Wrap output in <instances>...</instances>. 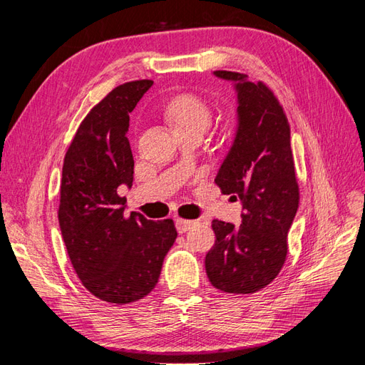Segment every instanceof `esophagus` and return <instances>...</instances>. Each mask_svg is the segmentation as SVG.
I'll list each match as a JSON object with an SVG mask.
<instances>
[{
  "instance_id": "esophagus-1",
  "label": "esophagus",
  "mask_w": 365,
  "mask_h": 365,
  "mask_svg": "<svg viewBox=\"0 0 365 365\" xmlns=\"http://www.w3.org/2000/svg\"><path fill=\"white\" fill-rule=\"evenodd\" d=\"M193 225V220L189 219H182V217H176L175 219V227L178 230V233H185L187 230Z\"/></svg>"
}]
</instances>
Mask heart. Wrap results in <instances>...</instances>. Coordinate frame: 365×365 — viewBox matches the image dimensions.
Returning a JSON list of instances; mask_svg holds the SVG:
<instances>
[{
  "label": "heart",
  "instance_id": "b5f03b06",
  "mask_svg": "<svg viewBox=\"0 0 365 365\" xmlns=\"http://www.w3.org/2000/svg\"><path fill=\"white\" fill-rule=\"evenodd\" d=\"M164 117L178 132H204L213 121L210 105L195 94H178L164 106Z\"/></svg>",
  "mask_w": 365,
  "mask_h": 365
}]
</instances>
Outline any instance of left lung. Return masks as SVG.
<instances>
[{"instance_id": "1", "label": "left lung", "mask_w": 365, "mask_h": 365, "mask_svg": "<svg viewBox=\"0 0 365 365\" xmlns=\"http://www.w3.org/2000/svg\"><path fill=\"white\" fill-rule=\"evenodd\" d=\"M237 91L236 138L216 176V185L242 201L240 227L215 219L213 248L205 256L208 280L228 294H252L269 284L288 254V231L295 217L298 189L291 128L283 106L263 82L219 70Z\"/></svg>"}]
</instances>
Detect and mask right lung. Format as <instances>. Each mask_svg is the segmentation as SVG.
Returning <instances> with one entry per match:
<instances>
[{"instance_id":"obj_1","label":"right lung","mask_w":365,"mask_h":365,"mask_svg":"<svg viewBox=\"0 0 365 365\" xmlns=\"http://www.w3.org/2000/svg\"><path fill=\"white\" fill-rule=\"evenodd\" d=\"M152 83L115 86L82 120L63 158L61 233L77 277L108 303H134L155 288L178 236L172 219L126 216V197L118 195L121 184L134 181L129 113Z\"/></svg>"}]
</instances>
